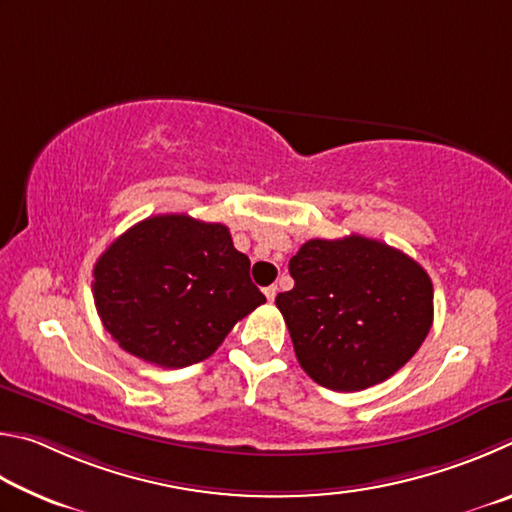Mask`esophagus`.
Instances as JSON below:
<instances>
[{
	"mask_svg": "<svg viewBox=\"0 0 512 512\" xmlns=\"http://www.w3.org/2000/svg\"><path fill=\"white\" fill-rule=\"evenodd\" d=\"M276 292H279V288H276V285H270V288H265V297H267V301H274Z\"/></svg>",
	"mask_w": 512,
	"mask_h": 512,
	"instance_id": "1",
	"label": "esophagus"
}]
</instances>
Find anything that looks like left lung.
<instances>
[{"mask_svg":"<svg viewBox=\"0 0 512 512\" xmlns=\"http://www.w3.org/2000/svg\"><path fill=\"white\" fill-rule=\"evenodd\" d=\"M276 297L301 369L321 387L362 391L416 355L434 321L432 279L380 240L315 238L290 258Z\"/></svg>","mask_w":512,"mask_h":512,"instance_id":"8db88e82","label":"left lung"}]
</instances>
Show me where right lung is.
<instances>
[{
	"instance_id": "obj_1",
	"label": "right lung",
	"mask_w": 512,
	"mask_h": 512,
	"mask_svg": "<svg viewBox=\"0 0 512 512\" xmlns=\"http://www.w3.org/2000/svg\"><path fill=\"white\" fill-rule=\"evenodd\" d=\"M92 290L123 351L164 369L206 360L265 303L229 229L186 213L152 215L121 233L96 261Z\"/></svg>"
}]
</instances>
